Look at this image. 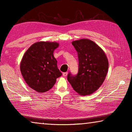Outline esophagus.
I'll use <instances>...</instances> for the list:
<instances>
[{"instance_id": "esophagus-1", "label": "esophagus", "mask_w": 132, "mask_h": 132, "mask_svg": "<svg viewBox=\"0 0 132 132\" xmlns=\"http://www.w3.org/2000/svg\"><path fill=\"white\" fill-rule=\"evenodd\" d=\"M68 72H64V73H63V76L65 77H66V76H67V75H68Z\"/></svg>"}]
</instances>
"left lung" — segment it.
Wrapping results in <instances>:
<instances>
[{
	"label": "left lung",
	"mask_w": 132,
	"mask_h": 132,
	"mask_svg": "<svg viewBox=\"0 0 132 132\" xmlns=\"http://www.w3.org/2000/svg\"><path fill=\"white\" fill-rule=\"evenodd\" d=\"M77 52L79 71L73 76L69 73L68 80L74 90L81 95H88L99 88L108 70V61L104 51L88 39L72 42Z\"/></svg>",
	"instance_id": "left-lung-1"
}]
</instances>
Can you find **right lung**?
<instances>
[{
	"label": "right lung",
	"mask_w": 132,
	"mask_h": 132,
	"mask_svg": "<svg viewBox=\"0 0 132 132\" xmlns=\"http://www.w3.org/2000/svg\"><path fill=\"white\" fill-rule=\"evenodd\" d=\"M59 46L54 42H37L23 55L20 70L28 86L38 93H45L53 87L62 76L53 52Z\"/></svg>",
	"instance_id": "add662e5"
}]
</instances>
